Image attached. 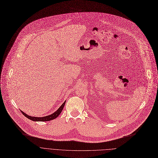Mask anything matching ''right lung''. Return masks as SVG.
I'll return each mask as SVG.
<instances>
[{
    "mask_svg": "<svg viewBox=\"0 0 158 158\" xmlns=\"http://www.w3.org/2000/svg\"><path fill=\"white\" fill-rule=\"evenodd\" d=\"M65 103H66V101H64V103L59 107L58 110L56 111H55L54 113H53L52 114H51L50 115L46 116H44V117L31 116L28 115L25 113H24L22 111H21V112L22 113V114H23L24 116H26L27 118H28V119H31L32 121H51V120H52V119L56 118L60 113H61V111H63V107H64V106L65 105Z\"/></svg>",
    "mask_w": 158,
    "mask_h": 158,
    "instance_id": "obj_1",
    "label": "right lung"
}]
</instances>
